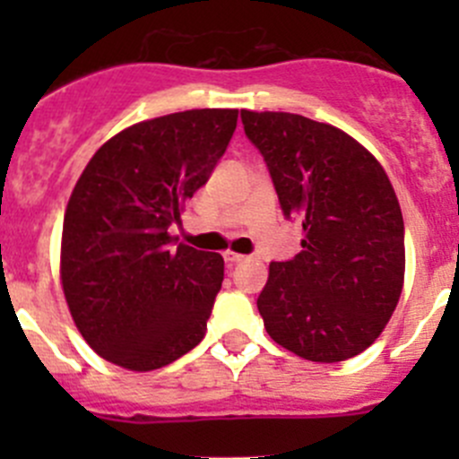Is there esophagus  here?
I'll return each mask as SVG.
<instances>
[{"mask_svg":"<svg viewBox=\"0 0 459 459\" xmlns=\"http://www.w3.org/2000/svg\"><path fill=\"white\" fill-rule=\"evenodd\" d=\"M224 259H226V264H229V266H233V264H242L244 259H247V255H239V253H224Z\"/></svg>","mask_w":459,"mask_h":459,"instance_id":"34e87169","label":"esophagus"}]
</instances>
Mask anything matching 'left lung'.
I'll list each match as a JSON object with an SVG mask.
<instances>
[{
    "label": "left lung",
    "mask_w": 459,
    "mask_h": 459,
    "mask_svg": "<svg viewBox=\"0 0 459 459\" xmlns=\"http://www.w3.org/2000/svg\"><path fill=\"white\" fill-rule=\"evenodd\" d=\"M302 251L271 262L257 298L264 328L311 362H344L373 344L404 284V220L371 152L331 124L242 110Z\"/></svg>",
    "instance_id": "left-lung-1"
}]
</instances>
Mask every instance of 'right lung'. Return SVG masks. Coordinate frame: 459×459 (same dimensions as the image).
<instances>
[{"label": "right lung", "instance_id": "1", "mask_svg": "<svg viewBox=\"0 0 459 459\" xmlns=\"http://www.w3.org/2000/svg\"><path fill=\"white\" fill-rule=\"evenodd\" d=\"M235 126L233 108L164 115L122 131L88 161L64 215L62 286L100 358L152 371L204 340L224 259L175 244L170 229Z\"/></svg>", "mask_w": 459, "mask_h": 459}]
</instances>
